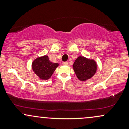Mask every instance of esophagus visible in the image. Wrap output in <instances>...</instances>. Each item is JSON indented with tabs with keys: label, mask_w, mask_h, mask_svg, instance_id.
I'll return each mask as SVG.
<instances>
[{
	"label": "esophagus",
	"mask_w": 129,
	"mask_h": 129,
	"mask_svg": "<svg viewBox=\"0 0 129 129\" xmlns=\"http://www.w3.org/2000/svg\"><path fill=\"white\" fill-rule=\"evenodd\" d=\"M68 63H69V62H68L67 61V62H62L63 65H68Z\"/></svg>",
	"instance_id": "1"
}]
</instances>
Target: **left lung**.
<instances>
[{"label":"left lung","instance_id":"8db88e82","mask_svg":"<svg viewBox=\"0 0 129 129\" xmlns=\"http://www.w3.org/2000/svg\"><path fill=\"white\" fill-rule=\"evenodd\" d=\"M73 70L77 78L81 81H85L94 76L97 70V64L93 59L79 56L75 60Z\"/></svg>","mask_w":129,"mask_h":129}]
</instances>
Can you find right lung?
<instances>
[{"label": "right lung", "instance_id": "right-lung-1", "mask_svg": "<svg viewBox=\"0 0 129 129\" xmlns=\"http://www.w3.org/2000/svg\"><path fill=\"white\" fill-rule=\"evenodd\" d=\"M59 63L50 61L48 56L45 55L36 58L32 63V69L40 79L47 80L51 78Z\"/></svg>", "mask_w": 129, "mask_h": 129}]
</instances>
